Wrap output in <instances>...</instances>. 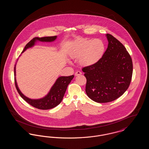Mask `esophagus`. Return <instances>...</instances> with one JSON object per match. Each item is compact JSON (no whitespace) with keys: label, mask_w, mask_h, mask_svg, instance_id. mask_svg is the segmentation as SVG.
<instances>
[{"label":"esophagus","mask_w":149,"mask_h":149,"mask_svg":"<svg viewBox=\"0 0 149 149\" xmlns=\"http://www.w3.org/2000/svg\"><path fill=\"white\" fill-rule=\"evenodd\" d=\"M81 74H82V72L79 71H77V72L75 73V76H78V75H81Z\"/></svg>","instance_id":"esophagus-1"}]
</instances>
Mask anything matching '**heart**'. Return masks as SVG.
<instances>
[{
    "label": "heart",
    "mask_w": 149,
    "mask_h": 149,
    "mask_svg": "<svg viewBox=\"0 0 149 149\" xmlns=\"http://www.w3.org/2000/svg\"><path fill=\"white\" fill-rule=\"evenodd\" d=\"M106 52V44L99 38H79L72 43L69 50L71 58H78L81 66H91L98 63Z\"/></svg>",
    "instance_id": "1"
}]
</instances>
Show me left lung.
Masks as SVG:
<instances>
[{
    "instance_id": "left-lung-1",
    "label": "left lung",
    "mask_w": 149,
    "mask_h": 149,
    "mask_svg": "<svg viewBox=\"0 0 149 149\" xmlns=\"http://www.w3.org/2000/svg\"><path fill=\"white\" fill-rule=\"evenodd\" d=\"M104 55L98 63L84 67L85 92L97 103H107L118 98L129 87L132 76V58L125 47L110 34Z\"/></svg>"
}]
</instances>
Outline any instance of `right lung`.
Segmentation results:
<instances>
[{
  "label": "right lung",
  "mask_w": 149,
  "mask_h": 149,
  "mask_svg": "<svg viewBox=\"0 0 149 149\" xmlns=\"http://www.w3.org/2000/svg\"><path fill=\"white\" fill-rule=\"evenodd\" d=\"M56 38V36L41 38L35 37L26 45L22 53L27 49L33 46L37 41L41 42H52L55 41ZM14 76H15V65L14 67ZM74 77V75H71L69 77H60L57 78L56 82L51 88L49 93L45 97L38 99H30L23 95L18 87L15 77L14 78V81L16 89L23 99L32 106L40 109L46 110L53 108L58 106L61 102L67 87L71 82Z\"/></svg>",
  "instance_id": "add662e5"
}]
</instances>
